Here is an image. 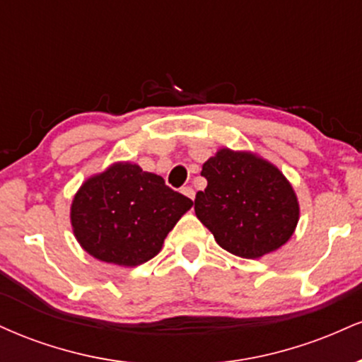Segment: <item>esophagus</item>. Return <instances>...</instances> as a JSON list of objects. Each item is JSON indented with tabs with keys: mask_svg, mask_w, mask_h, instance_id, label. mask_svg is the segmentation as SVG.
<instances>
[{
	"mask_svg": "<svg viewBox=\"0 0 362 362\" xmlns=\"http://www.w3.org/2000/svg\"><path fill=\"white\" fill-rule=\"evenodd\" d=\"M180 192L184 194V195H187V197H189V199H192V201H194V197H195V190L192 189V187H182Z\"/></svg>",
	"mask_w": 362,
	"mask_h": 362,
	"instance_id": "esophagus-1",
	"label": "esophagus"
}]
</instances>
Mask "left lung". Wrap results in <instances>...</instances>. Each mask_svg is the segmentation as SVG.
Here are the masks:
<instances>
[{"instance_id": "8db88e82", "label": "left lung", "mask_w": 362, "mask_h": 362, "mask_svg": "<svg viewBox=\"0 0 362 362\" xmlns=\"http://www.w3.org/2000/svg\"><path fill=\"white\" fill-rule=\"evenodd\" d=\"M201 175L207 187L195 195V216L226 252L259 259L293 236L300 204L272 163L223 148L202 165Z\"/></svg>"}]
</instances>
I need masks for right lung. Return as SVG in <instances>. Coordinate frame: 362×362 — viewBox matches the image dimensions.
<instances>
[{
	"mask_svg": "<svg viewBox=\"0 0 362 362\" xmlns=\"http://www.w3.org/2000/svg\"><path fill=\"white\" fill-rule=\"evenodd\" d=\"M194 202L132 163H114L90 177L71 204L76 240L90 255L134 267L156 255Z\"/></svg>",
	"mask_w": 362,
	"mask_h": 362,
	"instance_id": "add662e5",
	"label": "right lung"
}]
</instances>
